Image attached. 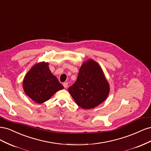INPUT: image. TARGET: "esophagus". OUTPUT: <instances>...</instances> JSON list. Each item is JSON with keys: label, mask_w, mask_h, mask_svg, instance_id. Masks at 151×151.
I'll return each instance as SVG.
<instances>
[{"label": "esophagus", "mask_w": 151, "mask_h": 151, "mask_svg": "<svg viewBox=\"0 0 151 151\" xmlns=\"http://www.w3.org/2000/svg\"><path fill=\"white\" fill-rule=\"evenodd\" d=\"M63 87H64L65 88H67V86H68V83H63Z\"/></svg>", "instance_id": "obj_1"}]
</instances>
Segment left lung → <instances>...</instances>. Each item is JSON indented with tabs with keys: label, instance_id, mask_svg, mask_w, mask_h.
Here are the masks:
<instances>
[{
	"label": "left lung",
	"instance_id": "1",
	"mask_svg": "<svg viewBox=\"0 0 151 151\" xmlns=\"http://www.w3.org/2000/svg\"><path fill=\"white\" fill-rule=\"evenodd\" d=\"M68 90L79 106L91 109L106 99L109 86L98 63L89 60L82 65L76 83Z\"/></svg>",
	"mask_w": 151,
	"mask_h": 151
}]
</instances>
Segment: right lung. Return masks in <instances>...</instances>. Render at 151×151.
<instances>
[{"mask_svg":"<svg viewBox=\"0 0 151 151\" xmlns=\"http://www.w3.org/2000/svg\"><path fill=\"white\" fill-rule=\"evenodd\" d=\"M63 86L59 83L48 68V63L36 64L27 73L23 81L25 93L37 103L47 101Z\"/></svg>","mask_w":151,"mask_h":151,"instance_id":"obj_1","label":"right lung"}]
</instances>
